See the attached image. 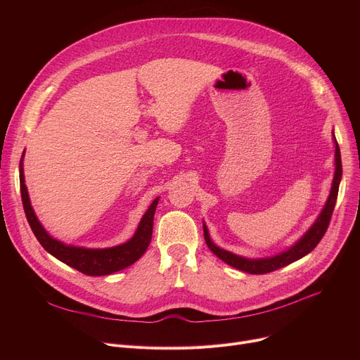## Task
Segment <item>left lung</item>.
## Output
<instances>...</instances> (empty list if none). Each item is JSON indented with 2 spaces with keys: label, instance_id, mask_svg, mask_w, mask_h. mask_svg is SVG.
Wrapping results in <instances>:
<instances>
[{
  "label": "left lung",
  "instance_id": "obj_1",
  "mask_svg": "<svg viewBox=\"0 0 360 360\" xmlns=\"http://www.w3.org/2000/svg\"><path fill=\"white\" fill-rule=\"evenodd\" d=\"M334 137V132H333ZM334 143H335V155H334V165H335V170H334V178H333V184H331V190H330V195L328 200L324 205V209L321 210L319 216L316 217L315 223L308 229V232L302 236L297 242H295V245L286 251H283L274 257H267V258H245L240 255H236L233 252L226 251L212 240L210 235H209V229L207 226L202 224L204 229V239L207 247L210 248V251L219 257L221 261H224L226 264H229L231 267L238 269L240 271L250 273V274H266V273H271L274 270H278L285 266H289V264L300 259L302 257H305L307 254H309L316 245L319 243V240L323 239L324 233L328 229V224L334 212L335 207V201H337V195H338V185L340 181H342V156H340V148L337 144V140L334 137Z\"/></svg>",
  "mask_w": 360,
  "mask_h": 360
}]
</instances>
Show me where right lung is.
I'll return each instance as SVG.
<instances>
[{"label":"right lung","mask_w":360,"mask_h":360,"mask_svg":"<svg viewBox=\"0 0 360 360\" xmlns=\"http://www.w3.org/2000/svg\"><path fill=\"white\" fill-rule=\"evenodd\" d=\"M25 155V153H23ZM23 158V156H22ZM20 191H22V201L23 209L27 217L30 228L39 240V243L53 255L56 259L63 261L67 266L79 270L87 276H108L115 271L124 270L131 264H134L148 248L151 233H153V219L155 212L159 202V197L150 204L147 212L140 220L139 228L128 242L117 245L112 248H102V250H93V248H83V247H72V245H65L61 240L53 239L37 220L30 198L27 194V186L25 184V174H23V159L20 160Z\"/></svg>","instance_id":"add662e5"}]
</instances>
